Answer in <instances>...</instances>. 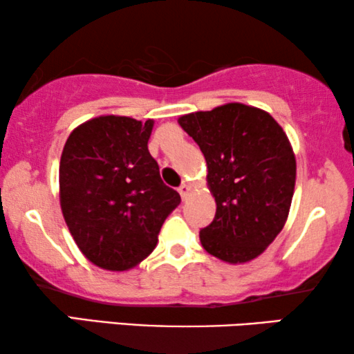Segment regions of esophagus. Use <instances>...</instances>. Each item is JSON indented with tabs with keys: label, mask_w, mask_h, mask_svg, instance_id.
Here are the masks:
<instances>
[{
	"label": "esophagus",
	"mask_w": 354,
	"mask_h": 354,
	"mask_svg": "<svg viewBox=\"0 0 354 354\" xmlns=\"http://www.w3.org/2000/svg\"><path fill=\"white\" fill-rule=\"evenodd\" d=\"M190 190H192V187L188 185V183H182V185L178 187V193H180L182 200H187L188 195H190Z\"/></svg>",
	"instance_id": "obj_1"
}]
</instances>
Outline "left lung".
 I'll list each match as a JSON object with an SVG mask.
<instances>
[{
  "instance_id": "obj_1",
  "label": "left lung",
  "mask_w": 354,
  "mask_h": 354,
  "mask_svg": "<svg viewBox=\"0 0 354 354\" xmlns=\"http://www.w3.org/2000/svg\"><path fill=\"white\" fill-rule=\"evenodd\" d=\"M207 164L216 216L201 229L207 253L229 264L263 254L287 222L297 159L287 133L266 111L227 103L178 118Z\"/></svg>"
}]
</instances>
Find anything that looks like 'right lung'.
<instances>
[{"label": "right lung", "mask_w": 354, "mask_h": 354, "mask_svg": "<svg viewBox=\"0 0 354 354\" xmlns=\"http://www.w3.org/2000/svg\"><path fill=\"white\" fill-rule=\"evenodd\" d=\"M154 120L100 115L72 130L61 154L59 203L72 239L90 263L129 270L156 248L180 195L148 151Z\"/></svg>", "instance_id": "add662e5"}]
</instances>
